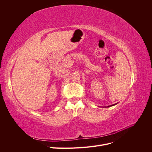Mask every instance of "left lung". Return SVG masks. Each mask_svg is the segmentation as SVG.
<instances>
[{
	"label": "left lung",
	"mask_w": 152,
	"mask_h": 152,
	"mask_svg": "<svg viewBox=\"0 0 152 152\" xmlns=\"http://www.w3.org/2000/svg\"><path fill=\"white\" fill-rule=\"evenodd\" d=\"M117 103H115V104H112V105H110V106H107V107H105V108H107V107H112V106H114V105H115V104H117Z\"/></svg>",
	"instance_id": "1"
}]
</instances>
